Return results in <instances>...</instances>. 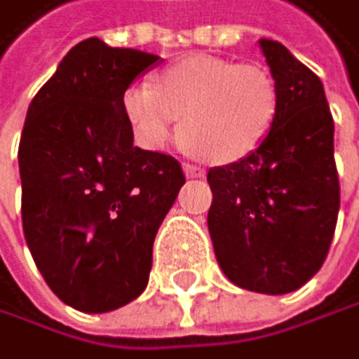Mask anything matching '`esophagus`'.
I'll return each mask as SVG.
<instances>
[{"instance_id": "obj_1", "label": "esophagus", "mask_w": 359, "mask_h": 359, "mask_svg": "<svg viewBox=\"0 0 359 359\" xmlns=\"http://www.w3.org/2000/svg\"><path fill=\"white\" fill-rule=\"evenodd\" d=\"M183 172H185L187 178H203V176H205V170H201V167L189 165V163L183 165Z\"/></svg>"}]
</instances>
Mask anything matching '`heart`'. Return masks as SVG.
<instances>
[{"label":"heart","mask_w":359,"mask_h":359,"mask_svg":"<svg viewBox=\"0 0 359 359\" xmlns=\"http://www.w3.org/2000/svg\"><path fill=\"white\" fill-rule=\"evenodd\" d=\"M123 111L147 147H163L181 116V140L212 163H236L270 136L279 89L268 69L217 55H187L161 71L156 89L131 84Z\"/></svg>","instance_id":"1"}]
</instances>
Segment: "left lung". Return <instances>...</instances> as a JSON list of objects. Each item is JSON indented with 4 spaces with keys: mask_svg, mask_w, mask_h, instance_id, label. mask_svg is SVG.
Instances as JSON below:
<instances>
[{
    "mask_svg": "<svg viewBox=\"0 0 359 359\" xmlns=\"http://www.w3.org/2000/svg\"><path fill=\"white\" fill-rule=\"evenodd\" d=\"M259 48L279 89L277 123L255 154L208 172V230L234 286L286 294L315 277L333 241L335 125L322 80L275 39Z\"/></svg>",
    "mask_w": 359,
    "mask_h": 359,
    "instance_id": "left-lung-1",
    "label": "left lung"
}]
</instances>
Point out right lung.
<instances>
[{"mask_svg": "<svg viewBox=\"0 0 359 359\" xmlns=\"http://www.w3.org/2000/svg\"><path fill=\"white\" fill-rule=\"evenodd\" d=\"M161 57L89 37L28 107L20 140L22 223L37 270L67 306L109 313L147 288L151 248L185 176L134 144L127 86Z\"/></svg>", "mask_w": 359, "mask_h": 359, "instance_id": "obj_1", "label": "right lung"}]
</instances>
